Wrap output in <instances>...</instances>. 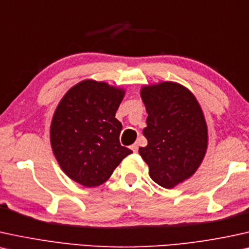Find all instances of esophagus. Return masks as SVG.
Here are the masks:
<instances>
[{
	"mask_svg": "<svg viewBox=\"0 0 249 249\" xmlns=\"http://www.w3.org/2000/svg\"><path fill=\"white\" fill-rule=\"evenodd\" d=\"M131 149L133 150L134 153H137V152H138V149H139V147H138V144H137V143H134V144H132V146H131Z\"/></svg>",
	"mask_w": 249,
	"mask_h": 249,
	"instance_id": "esophagus-1",
	"label": "esophagus"
}]
</instances>
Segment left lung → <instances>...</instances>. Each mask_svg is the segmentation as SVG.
<instances>
[{
  "mask_svg": "<svg viewBox=\"0 0 249 249\" xmlns=\"http://www.w3.org/2000/svg\"><path fill=\"white\" fill-rule=\"evenodd\" d=\"M146 107L147 146L139 154L149 176L164 188H174L195 174L208 147V127L193 93L174 81L141 87Z\"/></svg>",
  "mask_w": 249,
  "mask_h": 249,
  "instance_id": "1",
  "label": "left lung"
}]
</instances>
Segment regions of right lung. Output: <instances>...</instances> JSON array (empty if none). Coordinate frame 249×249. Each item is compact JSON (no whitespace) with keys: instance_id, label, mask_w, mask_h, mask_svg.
<instances>
[{"instance_id":"obj_1","label":"right lung","mask_w":249,"mask_h":249,"mask_svg":"<svg viewBox=\"0 0 249 249\" xmlns=\"http://www.w3.org/2000/svg\"><path fill=\"white\" fill-rule=\"evenodd\" d=\"M125 89L86 79L65 93L50 125V143L59 166L85 187L110 178L131 149L122 146V123L115 118Z\"/></svg>"}]
</instances>
